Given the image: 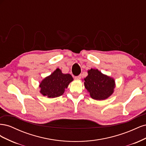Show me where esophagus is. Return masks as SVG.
Wrapping results in <instances>:
<instances>
[{
    "label": "esophagus",
    "instance_id": "obj_1",
    "mask_svg": "<svg viewBox=\"0 0 146 146\" xmlns=\"http://www.w3.org/2000/svg\"><path fill=\"white\" fill-rule=\"evenodd\" d=\"M75 79H76V80H80V79H81V76H77V77H75Z\"/></svg>",
    "mask_w": 146,
    "mask_h": 146
}]
</instances>
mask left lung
Instances as JSON below:
<instances>
[{
  "label": "left lung",
  "mask_w": 146,
  "mask_h": 146,
  "mask_svg": "<svg viewBox=\"0 0 146 146\" xmlns=\"http://www.w3.org/2000/svg\"><path fill=\"white\" fill-rule=\"evenodd\" d=\"M84 85L92 99L103 100L113 94L116 83L113 78L102 74L98 69H91L84 78Z\"/></svg>",
  "instance_id": "8db88e82"
}]
</instances>
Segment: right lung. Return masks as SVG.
I'll list each match as a JSON object with an SVG mask.
<instances>
[{"label":"right lung","instance_id":"add662e5","mask_svg":"<svg viewBox=\"0 0 146 146\" xmlns=\"http://www.w3.org/2000/svg\"><path fill=\"white\" fill-rule=\"evenodd\" d=\"M74 79L69 74H63L59 68L50 76L45 77L39 83L40 93L48 98H55L63 95L65 89Z\"/></svg>","mask_w":146,"mask_h":146}]
</instances>
